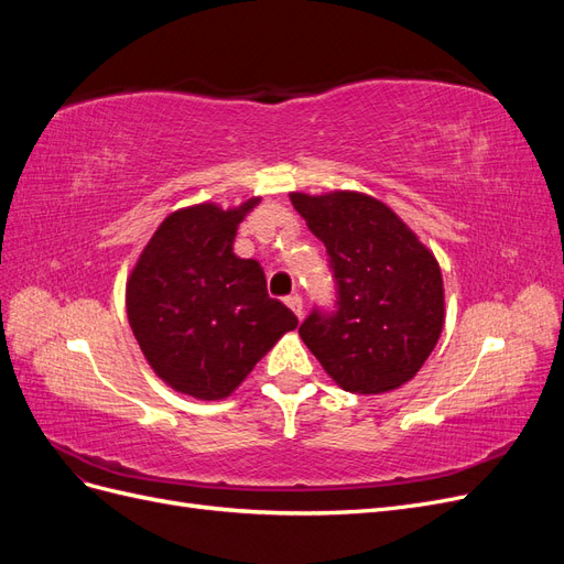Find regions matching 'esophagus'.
Here are the masks:
<instances>
[{"label": "esophagus", "mask_w": 564, "mask_h": 564, "mask_svg": "<svg viewBox=\"0 0 564 564\" xmlns=\"http://www.w3.org/2000/svg\"><path fill=\"white\" fill-rule=\"evenodd\" d=\"M284 303L289 305V308H292V313L301 319L303 317V299L299 296V294H292V296H286L284 299Z\"/></svg>", "instance_id": "1"}]
</instances>
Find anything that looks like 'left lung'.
<instances>
[{
    "mask_svg": "<svg viewBox=\"0 0 564 564\" xmlns=\"http://www.w3.org/2000/svg\"><path fill=\"white\" fill-rule=\"evenodd\" d=\"M289 199L327 247L338 286V311L305 319L303 344L344 390L377 395L412 381L445 327L435 253L367 193H289Z\"/></svg>",
    "mask_w": 564,
    "mask_h": 564,
    "instance_id": "obj_1",
    "label": "left lung"
}]
</instances>
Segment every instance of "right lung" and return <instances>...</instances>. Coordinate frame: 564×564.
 <instances>
[{
  "label": "right lung",
  "instance_id": "add662e5",
  "mask_svg": "<svg viewBox=\"0 0 564 564\" xmlns=\"http://www.w3.org/2000/svg\"><path fill=\"white\" fill-rule=\"evenodd\" d=\"M261 202H199L169 214L127 278V317L150 369L176 392L226 400L256 362L299 327L268 296L259 261L232 251L237 226Z\"/></svg>",
  "mask_w": 564,
  "mask_h": 564
}]
</instances>
